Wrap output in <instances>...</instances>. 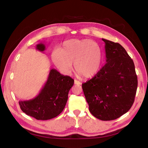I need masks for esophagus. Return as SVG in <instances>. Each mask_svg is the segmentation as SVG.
<instances>
[{
	"label": "esophagus",
	"mask_w": 148,
	"mask_h": 148,
	"mask_svg": "<svg viewBox=\"0 0 148 148\" xmlns=\"http://www.w3.org/2000/svg\"><path fill=\"white\" fill-rule=\"evenodd\" d=\"M74 84H75V85H81V82H80L78 81V80H75Z\"/></svg>",
	"instance_id": "34e87169"
}]
</instances>
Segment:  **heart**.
Wrapping results in <instances>:
<instances>
[{
  "mask_svg": "<svg viewBox=\"0 0 148 148\" xmlns=\"http://www.w3.org/2000/svg\"><path fill=\"white\" fill-rule=\"evenodd\" d=\"M51 59L58 69L65 73L74 67L76 73L85 78L96 75L103 61V54L97 42L89 39H70L63 42L60 50L54 49Z\"/></svg>",
  "mask_w": 148,
  "mask_h": 148,
  "instance_id": "1",
  "label": "heart"
}]
</instances>
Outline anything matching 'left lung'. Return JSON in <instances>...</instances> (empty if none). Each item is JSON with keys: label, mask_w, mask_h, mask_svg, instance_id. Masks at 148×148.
<instances>
[{"label": "left lung", "mask_w": 148, "mask_h": 148, "mask_svg": "<svg viewBox=\"0 0 148 148\" xmlns=\"http://www.w3.org/2000/svg\"><path fill=\"white\" fill-rule=\"evenodd\" d=\"M106 63L95 76L82 84L94 116L101 120H115L126 113L134 102L137 77L133 60L119 43L102 38Z\"/></svg>", "instance_id": "left-lung-1"}]
</instances>
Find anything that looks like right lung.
Here are the masks:
<instances>
[{
  "instance_id": "obj_1",
  "label": "right lung",
  "mask_w": 148,
  "mask_h": 148,
  "mask_svg": "<svg viewBox=\"0 0 148 148\" xmlns=\"http://www.w3.org/2000/svg\"><path fill=\"white\" fill-rule=\"evenodd\" d=\"M37 50L44 52L45 44L36 46ZM74 80L64 76L55 69H51L46 83L38 96L27 101H19L21 110L28 116L37 120H47L59 115L66 104L69 90L73 85Z\"/></svg>"
}]
</instances>
